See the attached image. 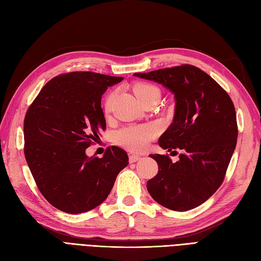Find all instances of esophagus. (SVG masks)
Returning <instances> with one entry per match:
<instances>
[{"mask_svg":"<svg viewBox=\"0 0 261 261\" xmlns=\"http://www.w3.org/2000/svg\"><path fill=\"white\" fill-rule=\"evenodd\" d=\"M138 160H140V155H137V154H130L129 155V162L130 163L137 162Z\"/></svg>","mask_w":261,"mask_h":261,"instance_id":"obj_1","label":"esophagus"}]
</instances>
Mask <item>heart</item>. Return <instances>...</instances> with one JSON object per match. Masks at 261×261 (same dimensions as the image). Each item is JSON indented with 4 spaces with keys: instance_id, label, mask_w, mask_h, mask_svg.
<instances>
[{
    "instance_id": "heart-1",
    "label": "heart",
    "mask_w": 261,
    "mask_h": 261,
    "mask_svg": "<svg viewBox=\"0 0 261 261\" xmlns=\"http://www.w3.org/2000/svg\"><path fill=\"white\" fill-rule=\"evenodd\" d=\"M138 99L145 103L149 99L155 96H160V91L155 86L148 83H138L134 86ZM114 93L109 94L105 102V111L109 113L111 111ZM155 136V130L150 125L141 126H127L117 130L114 135V140L117 145H120L134 152L141 151Z\"/></svg>"
}]
</instances>
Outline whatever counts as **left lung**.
Instances as JSON below:
<instances>
[{
    "mask_svg": "<svg viewBox=\"0 0 261 261\" xmlns=\"http://www.w3.org/2000/svg\"><path fill=\"white\" fill-rule=\"evenodd\" d=\"M135 75L162 84L176 100L173 123L159 145L169 151L181 150L179 160L150 154L159 171L147 181L148 192L171 210L198 207L223 183L234 152L239 128L233 101L212 77L191 64Z\"/></svg>",
    "mask_w": 261,
    "mask_h": 261,
    "instance_id": "obj_1",
    "label": "left lung"
}]
</instances>
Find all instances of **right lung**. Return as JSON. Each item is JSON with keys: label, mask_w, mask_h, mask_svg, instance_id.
Wrapping results in <instances>:
<instances>
[{"label": "right lung", "mask_w": 261, "mask_h": 261, "mask_svg": "<svg viewBox=\"0 0 261 261\" xmlns=\"http://www.w3.org/2000/svg\"><path fill=\"white\" fill-rule=\"evenodd\" d=\"M122 81L93 72L61 74L27 110L23 153L38 189L61 211L76 215L98 207L128 165L127 153L115 146L102 158L85 152L107 128L102 94Z\"/></svg>", "instance_id": "add662e5"}]
</instances>
